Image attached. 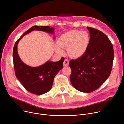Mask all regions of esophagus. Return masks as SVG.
I'll list each match as a JSON object with an SVG mask.
<instances>
[{"mask_svg":"<svg viewBox=\"0 0 124 124\" xmlns=\"http://www.w3.org/2000/svg\"><path fill=\"white\" fill-rule=\"evenodd\" d=\"M68 64H69V60H68L67 59H65L64 60V61L63 65L65 66H68Z\"/></svg>","mask_w":124,"mask_h":124,"instance_id":"obj_1","label":"esophagus"}]
</instances>
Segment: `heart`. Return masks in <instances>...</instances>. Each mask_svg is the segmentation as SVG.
I'll return each instance as SVG.
<instances>
[{"label":"heart","instance_id":"b5f03b06","mask_svg":"<svg viewBox=\"0 0 124 124\" xmlns=\"http://www.w3.org/2000/svg\"><path fill=\"white\" fill-rule=\"evenodd\" d=\"M90 37L86 31L71 30L61 35L57 40L58 47H56L59 54L64 53L62 49L67 48L70 57L78 58L85 53L89 43Z\"/></svg>","mask_w":124,"mask_h":124}]
</instances>
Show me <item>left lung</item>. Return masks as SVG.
Returning a JSON list of instances; mask_svg holds the SVG:
<instances>
[{
    "mask_svg": "<svg viewBox=\"0 0 124 124\" xmlns=\"http://www.w3.org/2000/svg\"><path fill=\"white\" fill-rule=\"evenodd\" d=\"M89 43L85 53L76 60H71L70 81L77 90L91 93L97 90L111 74L114 58L112 44L103 32L87 27Z\"/></svg>",
    "mask_w": 124,
    "mask_h": 124,
    "instance_id": "1",
    "label": "left lung"
}]
</instances>
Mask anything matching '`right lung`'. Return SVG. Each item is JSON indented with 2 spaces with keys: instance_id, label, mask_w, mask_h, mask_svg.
Wrapping results in <instances>:
<instances>
[{
  "instance_id": "add662e5",
  "label": "right lung",
  "mask_w": 124,
  "mask_h": 124,
  "mask_svg": "<svg viewBox=\"0 0 124 124\" xmlns=\"http://www.w3.org/2000/svg\"><path fill=\"white\" fill-rule=\"evenodd\" d=\"M34 30L54 34V28L48 26H33L31 27L18 39L14 46L13 59L15 74L25 89L37 95L47 93L51 89L54 77L63 67L64 58L57 62L48 61L44 64L31 67L23 62L17 51V45L24 36Z\"/></svg>"
}]
</instances>
